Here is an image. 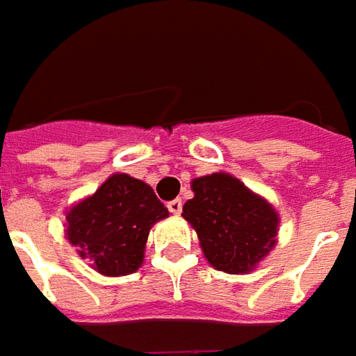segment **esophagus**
Here are the masks:
<instances>
[{"instance_id":"esophagus-1","label":"esophagus","mask_w":356,"mask_h":356,"mask_svg":"<svg viewBox=\"0 0 356 356\" xmlns=\"http://www.w3.org/2000/svg\"><path fill=\"white\" fill-rule=\"evenodd\" d=\"M167 209L173 213V215H181V211H183V201L181 199H175V201H169L167 202Z\"/></svg>"}]
</instances>
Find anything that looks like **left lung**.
Returning a JSON list of instances; mask_svg holds the SVG:
<instances>
[{
    "instance_id": "1",
    "label": "left lung",
    "mask_w": 356,
    "mask_h": 356,
    "mask_svg": "<svg viewBox=\"0 0 356 356\" xmlns=\"http://www.w3.org/2000/svg\"><path fill=\"white\" fill-rule=\"evenodd\" d=\"M191 189L195 195L183 204V216L207 262L225 274L258 268L277 242L276 207L225 171L193 179Z\"/></svg>"
}]
</instances>
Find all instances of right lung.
<instances>
[{
  "label": "right lung",
  "instance_id": "add662e5",
  "mask_svg": "<svg viewBox=\"0 0 356 356\" xmlns=\"http://www.w3.org/2000/svg\"><path fill=\"white\" fill-rule=\"evenodd\" d=\"M65 216V236L80 258L102 276L120 277L140 270L149 230L169 211L147 183L112 173Z\"/></svg>",
  "mask_w": 356,
  "mask_h": 356
}]
</instances>
